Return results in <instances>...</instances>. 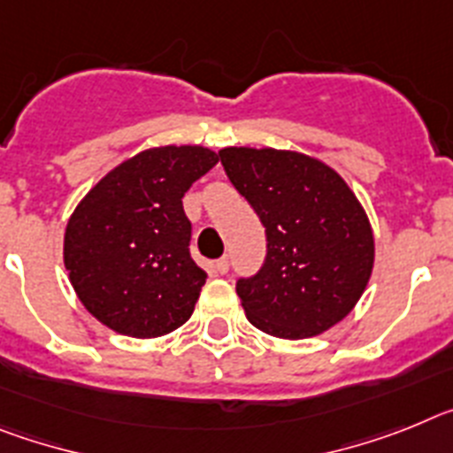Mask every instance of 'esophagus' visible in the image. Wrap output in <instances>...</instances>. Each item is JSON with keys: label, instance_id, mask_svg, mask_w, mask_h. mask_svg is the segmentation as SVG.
<instances>
[{"label": "esophagus", "instance_id": "34e87169", "mask_svg": "<svg viewBox=\"0 0 453 453\" xmlns=\"http://www.w3.org/2000/svg\"><path fill=\"white\" fill-rule=\"evenodd\" d=\"M227 269H230V259L227 257H221V259H216V271L221 275L227 273Z\"/></svg>", "mask_w": 453, "mask_h": 453}]
</instances>
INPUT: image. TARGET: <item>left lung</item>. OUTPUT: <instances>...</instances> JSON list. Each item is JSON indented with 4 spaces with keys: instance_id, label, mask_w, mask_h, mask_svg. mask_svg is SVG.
<instances>
[{
    "instance_id": "obj_1",
    "label": "left lung",
    "mask_w": 453,
    "mask_h": 453,
    "mask_svg": "<svg viewBox=\"0 0 453 453\" xmlns=\"http://www.w3.org/2000/svg\"><path fill=\"white\" fill-rule=\"evenodd\" d=\"M219 157L266 232L265 265L237 280L250 324L303 340L344 319L373 266L372 226L351 188L301 152L223 148Z\"/></svg>"
}]
</instances>
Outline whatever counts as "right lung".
Here are the masks:
<instances>
[{
	"mask_svg": "<svg viewBox=\"0 0 453 453\" xmlns=\"http://www.w3.org/2000/svg\"><path fill=\"white\" fill-rule=\"evenodd\" d=\"M216 161L203 145L152 148L107 173L77 204L63 262L97 321L145 340L191 317L207 273L188 250L182 198Z\"/></svg>",
	"mask_w": 453,
	"mask_h": 453,
	"instance_id": "add662e5",
	"label": "right lung"
}]
</instances>
